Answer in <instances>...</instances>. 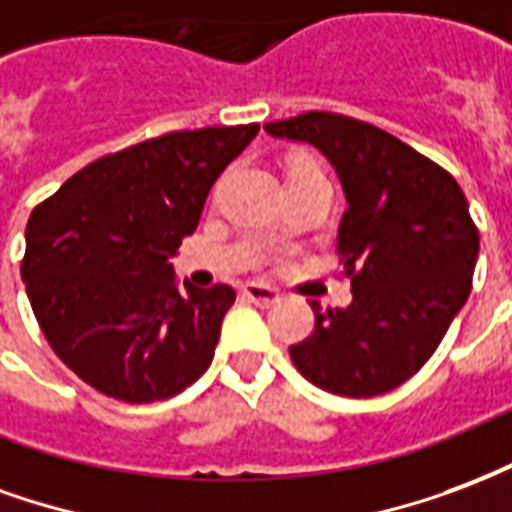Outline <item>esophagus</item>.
Instances as JSON below:
<instances>
[{
	"instance_id": "34e87169",
	"label": "esophagus",
	"mask_w": 512,
	"mask_h": 512,
	"mask_svg": "<svg viewBox=\"0 0 512 512\" xmlns=\"http://www.w3.org/2000/svg\"><path fill=\"white\" fill-rule=\"evenodd\" d=\"M242 297L248 302H256L261 308H270L275 302H281V294L275 292L272 286H261V283H245L240 289Z\"/></svg>"
}]
</instances>
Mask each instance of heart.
I'll list each match as a JSON object with an SVG mask.
<instances>
[{
    "label": "heart",
    "mask_w": 512,
    "mask_h": 512,
    "mask_svg": "<svg viewBox=\"0 0 512 512\" xmlns=\"http://www.w3.org/2000/svg\"><path fill=\"white\" fill-rule=\"evenodd\" d=\"M289 179H327L322 163L316 158H294L289 163Z\"/></svg>",
    "instance_id": "b5f03b06"
}]
</instances>
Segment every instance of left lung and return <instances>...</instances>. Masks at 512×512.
Wrapping results in <instances>:
<instances>
[{
    "label": "left lung",
    "instance_id": "left-lung-1",
    "mask_svg": "<svg viewBox=\"0 0 512 512\" xmlns=\"http://www.w3.org/2000/svg\"><path fill=\"white\" fill-rule=\"evenodd\" d=\"M333 160L349 210L338 229L352 305L311 300L313 333L289 346L316 387L374 398L412 379L472 292L480 234L450 171L363 119L305 111L264 125Z\"/></svg>",
    "mask_w": 512,
    "mask_h": 512
}]
</instances>
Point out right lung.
I'll return each mask as SVG.
<instances>
[{"label":"right lung","mask_w":512,"mask_h":512,"mask_svg":"<svg viewBox=\"0 0 512 512\" xmlns=\"http://www.w3.org/2000/svg\"><path fill=\"white\" fill-rule=\"evenodd\" d=\"M259 125L174 130L92 160L26 223L21 278L59 360L98 393L152 404L215 357L237 294L179 289L169 256L196 231L220 171Z\"/></svg>","instance_id":"right-lung-1"}]
</instances>
